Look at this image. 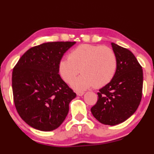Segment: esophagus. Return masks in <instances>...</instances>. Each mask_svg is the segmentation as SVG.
Here are the masks:
<instances>
[{"label":"esophagus","instance_id":"1","mask_svg":"<svg viewBox=\"0 0 154 154\" xmlns=\"http://www.w3.org/2000/svg\"><path fill=\"white\" fill-rule=\"evenodd\" d=\"M85 94L84 92H77V95L78 96H82Z\"/></svg>","mask_w":154,"mask_h":154}]
</instances>
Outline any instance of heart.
<instances>
[{
    "label": "heart",
    "instance_id": "1",
    "mask_svg": "<svg viewBox=\"0 0 154 154\" xmlns=\"http://www.w3.org/2000/svg\"><path fill=\"white\" fill-rule=\"evenodd\" d=\"M118 67L116 53L110 47L92 44H82L70 51L68 58L59 61L58 70L66 83L80 71L83 74L71 83L76 90H85L95 86L102 88L113 79Z\"/></svg>",
    "mask_w": 154,
    "mask_h": 154
}]
</instances>
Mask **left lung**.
<instances>
[{"mask_svg": "<svg viewBox=\"0 0 154 154\" xmlns=\"http://www.w3.org/2000/svg\"><path fill=\"white\" fill-rule=\"evenodd\" d=\"M118 59L113 79L100 89L97 103L91 112L100 123L115 125L136 112L142 97L143 69L130 50L111 43Z\"/></svg>", "mask_w": 154, "mask_h": 154, "instance_id": "obj_1", "label": "left lung"}]
</instances>
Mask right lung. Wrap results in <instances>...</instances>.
<instances>
[{
  "label": "right lung",
  "mask_w": 154,
  "mask_h": 154,
  "mask_svg": "<svg viewBox=\"0 0 154 154\" xmlns=\"http://www.w3.org/2000/svg\"><path fill=\"white\" fill-rule=\"evenodd\" d=\"M76 42H47L23 54L12 73L14 104L18 113L36 130L60 126L76 93L59 75V62Z\"/></svg>",
  "instance_id": "obj_1"
}]
</instances>
